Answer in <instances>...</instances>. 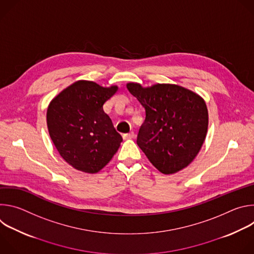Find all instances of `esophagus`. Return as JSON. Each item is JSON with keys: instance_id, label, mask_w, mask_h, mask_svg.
<instances>
[{"instance_id": "obj_1", "label": "esophagus", "mask_w": 254, "mask_h": 254, "mask_svg": "<svg viewBox=\"0 0 254 254\" xmlns=\"http://www.w3.org/2000/svg\"><path fill=\"white\" fill-rule=\"evenodd\" d=\"M134 136H135V134H134L133 131H130V132H128V133H125V134H124V138H125V139H130V138H133Z\"/></svg>"}]
</instances>
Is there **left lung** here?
<instances>
[{
	"label": "left lung",
	"mask_w": 254,
	"mask_h": 254,
	"mask_svg": "<svg viewBox=\"0 0 254 254\" xmlns=\"http://www.w3.org/2000/svg\"><path fill=\"white\" fill-rule=\"evenodd\" d=\"M127 87L146 110L136 143L149 161L165 175L188 167L200 152L207 134L205 100L177 84L142 87L129 82Z\"/></svg>",
	"instance_id": "1"
}]
</instances>
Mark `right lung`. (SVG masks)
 <instances>
[{
  "mask_svg": "<svg viewBox=\"0 0 254 254\" xmlns=\"http://www.w3.org/2000/svg\"><path fill=\"white\" fill-rule=\"evenodd\" d=\"M119 87L78 80L49 103L47 127L50 137L63 160L74 169L94 174L99 172L118 152L122 135L103 104Z\"/></svg>",
  "mask_w": 254,
  "mask_h": 254,
  "instance_id": "1",
  "label": "right lung"
}]
</instances>
